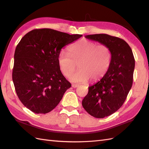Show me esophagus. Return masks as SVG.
I'll return each instance as SVG.
<instances>
[{"label":"esophagus","mask_w":149,"mask_h":149,"mask_svg":"<svg viewBox=\"0 0 149 149\" xmlns=\"http://www.w3.org/2000/svg\"><path fill=\"white\" fill-rule=\"evenodd\" d=\"M72 86L73 88H77V87L79 86V85H78V84H73L72 85Z\"/></svg>","instance_id":"esophagus-1"}]
</instances>
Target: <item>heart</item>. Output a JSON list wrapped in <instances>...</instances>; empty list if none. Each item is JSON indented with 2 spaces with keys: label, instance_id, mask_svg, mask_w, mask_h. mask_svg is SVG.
I'll return each mask as SVG.
<instances>
[{
  "label": "heart",
  "instance_id": "obj_1",
  "mask_svg": "<svg viewBox=\"0 0 149 149\" xmlns=\"http://www.w3.org/2000/svg\"><path fill=\"white\" fill-rule=\"evenodd\" d=\"M68 54L59 52L58 65L66 77L74 71L77 65L79 70L70 77L75 83H84L90 79L95 81L103 77L108 71L112 59L111 50L106 45L97 43L86 39L72 44L68 49Z\"/></svg>",
  "mask_w": 149,
  "mask_h": 149
}]
</instances>
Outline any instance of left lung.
Instances as JSON below:
<instances>
[{
    "instance_id": "8db88e82",
    "label": "left lung",
    "mask_w": 149,
    "mask_h": 149,
    "mask_svg": "<svg viewBox=\"0 0 149 149\" xmlns=\"http://www.w3.org/2000/svg\"><path fill=\"white\" fill-rule=\"evenodd\" d=\"M111 50L108 71L92 86L82 101L84 109L95 118H103L116 112L123 105L132 87L135 61L131 47L124 40L106 34L85 36Z\"/></svg>"
}]
</instances>
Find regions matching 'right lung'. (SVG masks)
Listing matches in <instances>:
<instances>
[{
  "instance_id": "obj_1",
  "label": "right lung",
  "mask_w": 149,
  "mask_h": 149,
  "mask_svg": "<svg viewBox=\"0 0 149 149\" xmlns=\"http://www.w3.org/2000/svg\"><path fill=\"white\" fill-rule=\"evenodd\" d=\"M83 35L51 29H34L16 47L13 81L22 103L35 113L45 114L58 106L71 84L60 70L61 49Z\"/></svg>"
}]
</instances>
